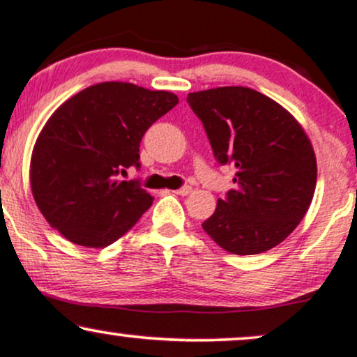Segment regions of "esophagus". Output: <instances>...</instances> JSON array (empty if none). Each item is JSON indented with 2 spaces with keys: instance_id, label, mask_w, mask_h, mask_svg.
Returning <instances> with one entry per match:
<instances>
[{
  "instance_id": "34e87169",
  "label": "esophagus",
  "mask_w": 357,
  "mask_h": 357,
  "mask_svg": "<svg viewBox=\"0 0 357 357\" xmlns=\"http://www.w3.org/2000/svg\"><path fill=\"white\" fill-rule=\"evenodd\" d=\"M173 192H174V195H179V196H186V195H190V192H191V186H183V188H179V190H174Z\"/></svg>"
}]
</instances>
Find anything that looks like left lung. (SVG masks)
I'll return each mask as SVG.
<instances>
[{"label":"left lung","instance_id":"left-lung-1","mask_svg":"<svg viewBox=\"0 0 357 357\" xmlns=\"http://www.w3.org/2000/svg\"><path fill=\"white\" fill-rule=\"evenodd\" d=\"M220 165L235 167V190L218 199L203 230L235 255L277 247L304 218L317 183L305 130L289 110L248 87L188 93Z\"/></svg>","mask_w":357,"mask_h":357}]
</instances>
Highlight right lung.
<instances>
[{
    "mask_svg": "<svg viewBox=\"0 0 357 357\" xmlns=\"http://www.w3.org/2000/svg\"><path fill=\"white\" fill-rule=\"evenodd\" d=\"M166 90L102 82L65 100L36 139L31 192L45 220L68 241L104 248L126 235L153 196L121 181L139 166L144 132L178 104Z\"/></svg>",
    "mask_w": 357,
    "mask_h": 357,
    "instance_id": "obj_1",
    "label": "right lung"
}]
</instances>
